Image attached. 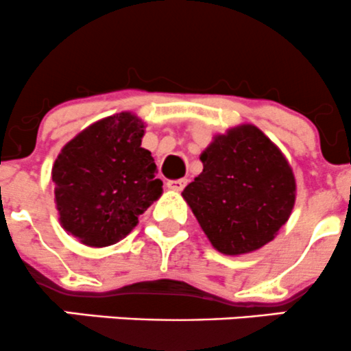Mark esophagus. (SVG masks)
I'll return each instance as SVG.
<instances>
[{"instance_id": "1", "label": "esophagus", "mask_w": 351, "mask_h": 351, "mask_svg": "<svg viewBox=\"0 0 351 351\" xmlns=\"http://www.w3.org/2000/svg\"><path fill=\"white\" fill-rule=\"evenodd\" d=\"M166 186L173 191H182L183 188L186 186V180L185 178H180V180H168Z\"/></svg>"}]
</instances>
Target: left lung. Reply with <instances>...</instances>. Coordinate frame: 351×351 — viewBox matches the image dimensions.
I'll return each instance as SVG.
<instances>
[{
	"label": "left lung",
	"mask_w": 351,
	"mask_h": 351,
	"mask_svg": "<svg viewBox=\"0 0 351 351\" xmlns=\"http://www.w3.org/2000/svg\"><path fill=\"white\" fill-rule=\"evenodd\" d=\"M204 171L183 198L219 252L241 256L271 242L296 200L293 169L252 124L217 134L200 154Z\"/></svg>",
	"instance_id": "1"
}]
</instances>
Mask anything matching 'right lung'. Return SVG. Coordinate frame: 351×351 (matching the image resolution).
Wrapping results in <instances>:
<instances>
[{"label": "right lung", "instance_id": "add662e5", "mask_svg": "<svg viewBox=\"0 0 351 351\" xmlns=\"http://www.w3.org/2000/svg\"><path fill=\"white\" fill-rule=\"evenodd\" d=\"M132 112L104 117L62 147L51 168L60 223L88 247L124 239L163 193L156 165Z\"/></svg>", "mask_w": 351, "mask_h": 351}]
</instances>
